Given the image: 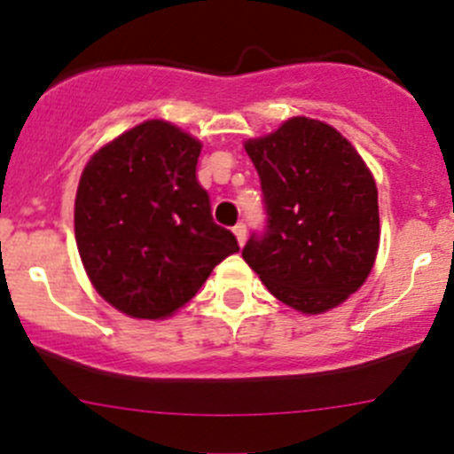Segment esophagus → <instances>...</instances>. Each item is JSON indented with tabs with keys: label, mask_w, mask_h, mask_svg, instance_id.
Masks as SVG:
<instances>
[{
	"label": "esophagus",
	"mask_w": 454,
	"mask_h": 454,
	"mask_svg": "<svg viewBox=\"0 0 454 454\" xmlns=\"http://www.w3.org/2000/svg\"><path fill=\"white\" fill-rule=\"evenodd\" d=\"M232 232H235L237 241H239V246L246 244V223H237L235 228H232Z\"/></svg>",
	"instance_id": "obj_1"
}]
</instances>
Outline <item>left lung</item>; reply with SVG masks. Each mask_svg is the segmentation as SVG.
Instances as JSON below:
<instances>
[{
    "mask_svg": "<svg viewBox=\"0 0 454 454\" xmlns=\"http://www.w3.org/2000/svg\"><path fill=\"white\" fill-rule=\"evenodd\" d=\"M268 226L244 259L281 303L303 314L336 308L367 281L380 246L378 189L349 140L294 116L246 142Z\"/></svg>",
    "mask_w": 454,
    "mask_h": 454,
    "instance_id": "left-lung-1",
    "label": "left lung"
}]
</instances>
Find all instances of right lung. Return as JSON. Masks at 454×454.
<instances>
[{
    "label": "right lung",
    "instance_id": "add662e5",
    "mask_svg": "<svg viewBox=\"0 0 454 454\" xmlns=\"http://www.w3.org/2000/svg\"><path fill=\"white\" fill-rule=\"evenodd\" d=\"M201 142L146 121L91 155L74 201V232L91 286L118 312L158 320L189 303L237 253L217 226L195 168Z\"/></svg>",
    "mask_w": 454,
    "mask_h": 454
}]
</instances>
